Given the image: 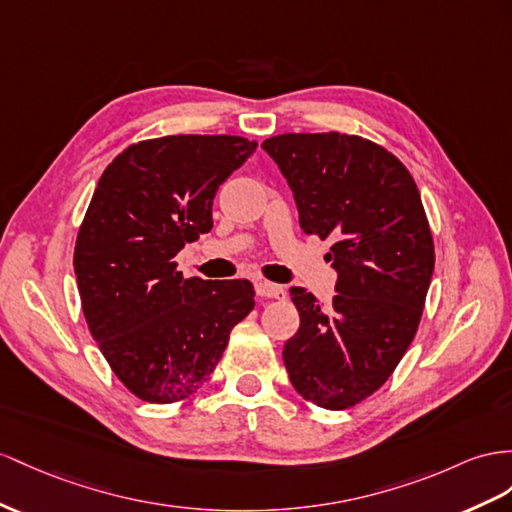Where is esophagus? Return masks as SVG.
<instances>
[{
    "label": "esophagus",
    "mask_w": 512,
    "mask_h": 512,
    "mask_svg": "<svg viewBox=\"0 0 512 512\" xmlns=\"http://www.w3.org/2000/svg\"><path fill=\"white\" fill-rule=\"evenodd\" d=\"M255 292L261 298H285V290L281 285H274L268 281H257L255 283Z\"/></svg>",
    "instance_id": "obj_1"
}]
</instances>
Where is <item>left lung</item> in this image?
<instances>
[{"label": "left lung", "instance_id": "8db88e82", "mask_svg": "<svg viewBox=\"0 0 512 512\" xmlns=\"http://www.w3.org/2000/svg\"><path fill=\"white\" fill-rule=\"evenodd\" d=\"M264 151L290 183L305 233L333 238V303L305 287L283 361L294 389L322 409H348L381 387L411 346L435 268L419 190L387 149L348 134H283Z\"/></svg>", "mask_w": 512, "mask_h": 512}]
</instances>
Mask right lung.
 <instances>
[{"label": "right lung", "instance_id": "obj_1", "mask_svg": "<svg viewBox=\"0 0 512 512\" xmlns=\"http://www.w3.org/2000/svg\"><path fill=\"white\" fill-rule=\"evenodd\" d=\"M257 149L240 136L131 144L103 170L77 233L75 277L88 329L140 400L192 396L229 333L255 307L251 281L183 279L175 255L214 227V196Z\"/></svg>", "mask_w": 512, "mask_h": 512}]
</instances>
